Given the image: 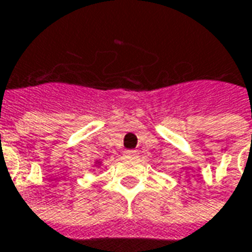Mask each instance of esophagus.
<instances>
[{"label":"esophagus","mask_w":252,"mask_h":252,"mask_svg":"<svg viewBox=\"0 0 252 252\" xmlns=\"http://www.w3.org/2000/svg\"><path fill=\"white\" fill-rule=\"evenodd\" d=\"M135 156H137V152H135V150H127V152H126V157H127V158H133Z\"/></svg>","instance_id":"obj_1"}]
</instances>
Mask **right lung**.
Wrapping results in <instances>:
<instances>
[{"label": "right lung", "mask_w": 252, "mask_h": 252, "mask_svg": "<svg viewBox=\"0 0 252 252\" xmlns=\"http://www.w3.org/2000/svg\"><path fill=\"white\" fill-rule=\"evenodd\" d=\"M99 165H102V161L98 159V161H95V166H99Z\"/></svg>", "instance_id": "1"}]
</instances>
